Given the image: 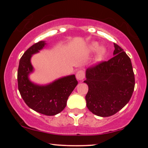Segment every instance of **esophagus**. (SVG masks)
Wrapping results in <instances>:
<instances>
[{
  "mask_svg": "<svg viewBox=\"0 0 148 148\" xmlns=\"http://www.w3.org/2000/svg\"><path fill=\"white\" fill-rule=\"evenodd\" d=\"M76 79H77L78 80H79V81H81V80L84 79L85 77L84 71H83V70L78 71L76 74Z\"/></svg>",
  "mask_w": 148,
  "mask_h": 148,
  "instance_id": "1",
  "label": "esophagus"
}]
</instances>
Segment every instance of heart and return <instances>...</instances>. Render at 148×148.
Segmentation results:
<instances>
[{
    "label": "heart",
    "instance_id": "1",
    "mask_svg": "<svg viewBox=\"0 0 148 148\" xmlns=\"http://www.w3.org/2000/svg\"><path fill=\"white\" fill-rule=\"evenodd\" d=\"M97 51L95 58V61L96 62H98L102 60L103 58L105 56V55L106 53V49L104 47H99L98 48V45L96 42H93V43L90 44L89 45V47H88V50L91 52L97 50Z\"/></svg>",
    "mask_w": 148,
    "mask_h": 148
}]
</instances>
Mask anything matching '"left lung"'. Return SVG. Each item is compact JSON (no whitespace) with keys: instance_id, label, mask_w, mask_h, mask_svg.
Here are the masks:
<instances>
[{"instance_id":"1","label":"left lung","mask_w":148,"mask_h":148,"mask_svg":"<svg viewBox=\"0 0 148 148\" xmlns=\"http://www.w3.org/2000/svg\"><path fill=\"white\" fill-rule=\"evenodd\" d=\"M114 47L112 58L86 72V106L97 116L115 114L130 101L134 90L135 78L130 57L115 43Z\"/></svg>"}]
</instances>
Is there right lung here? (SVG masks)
I'll return each mask as SVG.
<instances>
[{
	"label": "right lung",
	"instance_id": "obj_1",
	"mask_svg": "<svg viewBox=\"0 0 148 148\" xmlns=\"http://www.w3.org/2000/svg\"><path fill=\"white\" fill-rule=\"evenodd\" d=\"M45 41H40L27 49L19 61L18 72V89L27 106L34 111L46 115H55L65 108L69 96L77 86L75 75L56 80L46 86L33 84L28 79L33 72L30 62L32 55L45 47Z\"/></svg>",
	"mask_w": 148,
	"mask_h": 148
}]
</instances>
